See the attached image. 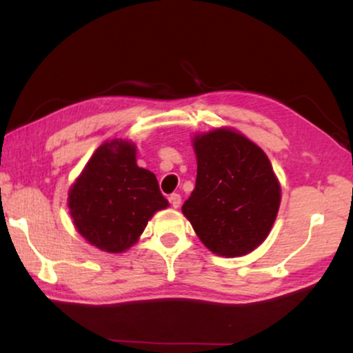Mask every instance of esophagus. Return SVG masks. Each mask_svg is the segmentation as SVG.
<instances>
[{"label": "esophagus", "instance_id": "obj_1", "mask_svg": "<svg viewBox=\"0 0 353 353\" xmlns=\"http://www.w3.org/2000/svg\"><path fill=\"white\" fill-rule=\"evenodd\" d=\"M168 201H170V204L173 209H178V207L181 205V196L180 194H170L168 197Z\"/></svg>", "mask_w": 353, "mask_h": 353}]
</instances>
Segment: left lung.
<instances>
[{"label": "left lung", "instance_id": "8db88e82", "mask_svg": "<svg viewBox=\"0 0 353 353\" xmlns=\"http://www.w3.org/2000/svg\"><path fill=\"white\" fill-rule=\"evenodd\" d=\"M196 188L181 207L210 252L243 257L267 239L281 204L272 162L254 141L221 127L192 138Z\"/></svg>", "mask_w": 353, "mask_h": 353}]
</instances>
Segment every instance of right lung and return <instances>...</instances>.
Here are the masks:
<instances>
[{
    "label": "right lung",
    "mask_w": 353,
    "mask_h": 353,
    "mask_svg": "<svg viewBox=\"0 0 353 353\" xmlns=\"http://www.w3.org/2000/svg\"><path fill=\"white\" fill-rule=\"evenodd\" d=\"M75 230L103 252L132 248L154 214L168 207L152 172L138 167L137 144L110 139L96 149L67 197Z\"/></svg>",
    "instance_id": "right-lung-1"
}]
</instances>
